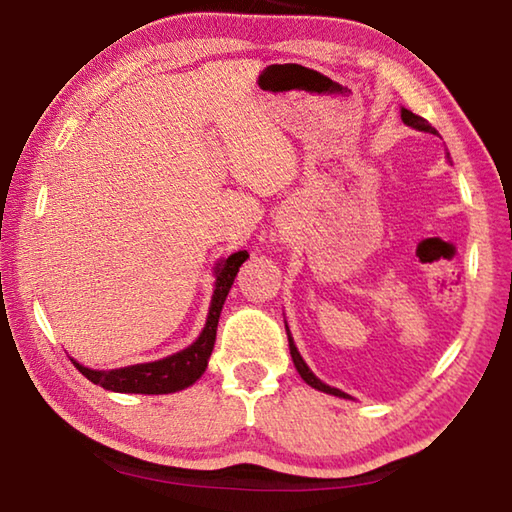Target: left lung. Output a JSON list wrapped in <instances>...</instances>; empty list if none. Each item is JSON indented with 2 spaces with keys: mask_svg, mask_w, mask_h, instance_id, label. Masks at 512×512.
I'll list each match as a JSON object with an SVG mask.
<instances>
[{
  "mask_svg": "<svg viewBox=\"0 0 512 512\" xmlns=\"http://www.w3.org/2000/svg\"><path fill=\"white\" fill-rule=\"evenodd\" d=\"M402 121L406 126H411V128H415V131H424V133H433L436 135L438 131L436 128H433L427 119L424 117H418V115H413L411 110H406V108H402ZM287 336H289V348H291V359H293V363H296V370L300 372V377L307 381L309 386H314L316 391H323V393H329V395H336V397H348L345 395L343 391H339V388H332V386H327V384H323V381H320L314 372H311L309 368H307V363L302 361V357H300V352H298V348L296 345H293V341H291V334H289V329H287Z\"/></svg>",
  "mask_w": 512,
  "mask_h": 512,
  "instance_id": "left-lung-1",
  "label": "left lung"
}]
</instances>
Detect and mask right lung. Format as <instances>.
I'll use <instances>...</instances> for the list:
<instances>
[{"mask_svg":"<svg viewBox=\"0 0 512 512\" xmlns=\"http://www.w3.org/2000/svg\"><path fill=\"white\" fill-rule=\"evenodd\" d=\"M248 259L246 250L232 253L228 259L216 266V289L212 296L210 316H207L205 329L198 336L196 343L189 348L171 354L167 359L153 361V363H137V366L119 368V370H90L83 368L81 363L74 361L81 375L88 377L92 384H97L106 391L115 393H144V395H162V393H176L183 388L192 386L194 381L203 375L207 368V359H210L214 341H216V325H219L221 307L228 291L235 282L239 273V266Z\"/></svg>","mask_w":512,"mask_h":512,"instance_id":"add662e5","label":"right lung"}]
</instances>
